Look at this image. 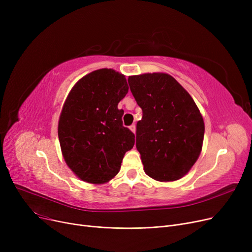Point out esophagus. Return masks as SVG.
<instances>
[{
  "label": "esophagus",
  "instance_id": "esophagus-1",
  "mask_svg": "<svg viewBox=\"0 0 252 252\" xmlns=\"http://www.w3.org/2000/svg\"><path fill=\"white\" fill-rule=\"evenodd\" d=\"M129 129L133 131V133L135 134L136 133V126L135 125H131V126H129Z\"/></svg>",
  "mask_w": 252,
  "mask_h": 252
}]
</instances>
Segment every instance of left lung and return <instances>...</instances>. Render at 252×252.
Here are the masks:
<instances>
[{
  "instance_id": "8db88e82",
  "label": "left lung",
  "mask_w": 252,
  "mask_h": 252,
  "mask_svg": "<svg viewBox=\"0 0 252 252\" xmlns=\"http://www.w3.org/2000/svg\"><path fill=\"white\" fill-rule=\"evenodd\" d=\"M131 94L142 108L136 147L150 178L173 182L183 178L200 155L204 122L197 105L167 73L128 76Z\"/></svg>"
}]
</instances>
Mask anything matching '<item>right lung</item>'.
Instances as JSON below:
<instances>
[{
  "label": "right lung",
  "mask_w": 252,
  "mask_h": 252,
  "mask_svg": "<svg viewBox=\"0 0 252 252\" xmlns=\"http://www.w3.org/2000/svg\"><path fill=\"white\" fill-rule=\"evenodd\" d=\"M128 92L126 76L113 69L93 71L73 86L58 123V137L66 164L76 177L104 184L121 169L135 135L123 126L118 103Z\"/></svg>",
  "instance_id": "1"
}]
</instances>
